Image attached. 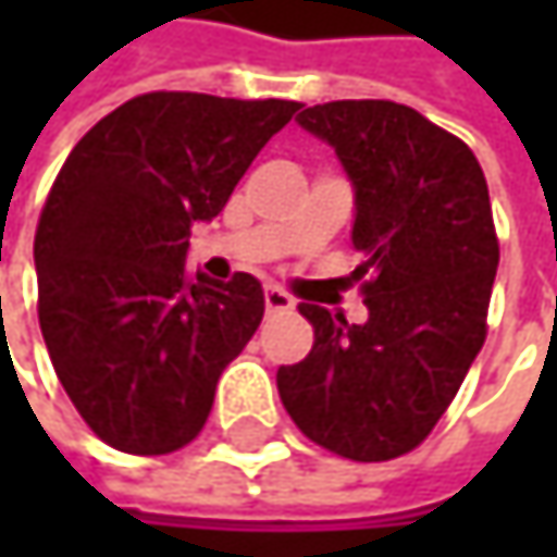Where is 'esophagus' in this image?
<instances>
[{
	"mask_svg": "<svg viewBox=\"0 0 557 557\" xmlns=\"http://www.w3.org/2000/svg\"><path fill=\"white\" fill-rule=\"evenodd\" d=\"M264 306H268L271 312H280V309H293L296 299H293L289 293H283L280 286H268V289H264Z\"/></svg>",
	"mask_w": 557,
	"mask_h": 557,
	"instance_id": "34e87169",
	"label": "esophagus"
}]
</instances>
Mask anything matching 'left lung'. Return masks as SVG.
Returning a JSON list of instances; mask_svg holds the SVG:
<instances>
[{"label": "left lung", "instance_id": "obj_1", "mask_svg": "<svg viewBox=\"0 0 557 557\" xmlns=\"http://www.w3.org/2000/svg\"><path fill=\"white\" fill-rule=\"evenodd\" d=\"M296 122L355 186L368 322L302 302L315 342L277 371L280 399L315 445L389 461L435 429L487 338L500 264L487 180L461 138L389 99L309 106Z\"/></svg>", "mask_w": 557, "mask_h": 557}]
</instances>
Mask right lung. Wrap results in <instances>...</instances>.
<instances>
[{
    "mask_svg": "<svg viewBox=\"0 0 557 557\" xmlns=\"http://www.w3.org/2000/svg\"><path fill=\"white\" fill-rule=\"evenodd\" d=\"M289 99L145 92L96 122L57 173L35 235L38 319L86 425L128 455H170L209 419L215 384L264 319L251 274L186 271Z\"/></svg>",
    "mask_w": 557,
    "mask_h": 557,
    "instance_id": "1",
    "label": "right lung"
}]
</instances>
